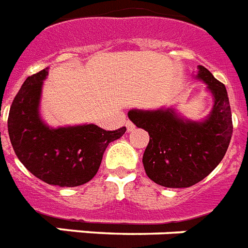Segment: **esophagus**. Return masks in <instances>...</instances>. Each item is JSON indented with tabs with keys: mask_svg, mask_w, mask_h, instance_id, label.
Returning a JSON list of instances; mask_svg holds the SVG:
<instances>
[{
	"mask_svg": "<svg viewBox=\"0 0 248 248\" xmlns=\"http://www.w3.org/2000/svg\"><path fill=\"white\" fill-rule=\"evenodd\" d=\"M125 125H126V129H128V132H133V130L136 129V125H134L132 122H126Z\"/></svg>",
	"mask_w": 248,
	"mask_h": 248,
	"instance_id": "34e87169",
	"label": "esophagus"
}]
</instances>
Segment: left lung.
<instances>
[{
	"label": "left lung",
	"instance_id": "left-lung-1",
	"mask_svg": "<svg viewBox=\"0 0 248 248\" xmlns=\"http://www.w3.org/2000/svg\"><path fill=\"white\" fill-rule=\"evenodd\" d=\"M196 78L214 98L211 111L201 122L184 119L173 108L128 112L150 134L142 162L147 177L162 187L187 188L201 182L219 165L231 142L233 124L225 86L202 65Z\"/></svg>",
	"mask_w": 248,
	"mask_h": 248
}]
</instances>
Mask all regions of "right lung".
Returning <instances> with one entry per match:
<instances>
[{
  "label": "right lung",
  "mask_w": 248,
  "mask_h": 248,
  "mask_svg": "<svg viewBox=\"0 0 248 248\" xmlns=\"http://www.w3.org/2000/svg\"><path fill=\"white\" fill-rule=\"evenodd\" d=\"M47 75L48 68L28 77L14 98L7 120L10 140L21 164L38 179L59 187L82 186L96 175L108 143L119 140L126 128L48 126L39 114Z\"/></svg>",
  "instance_id": "add662e5"
}]
</instances>
